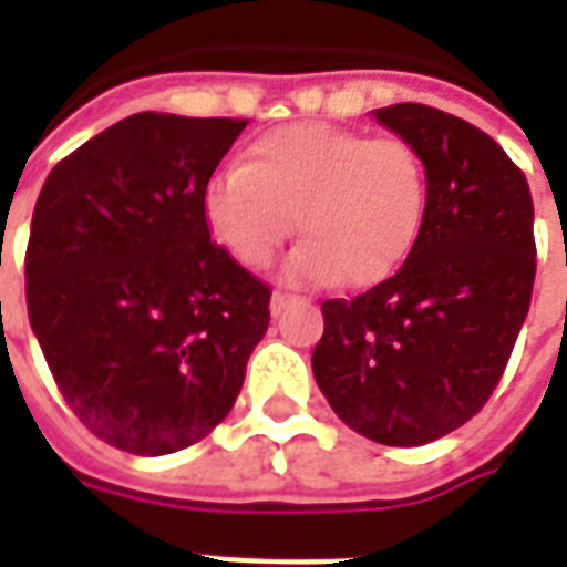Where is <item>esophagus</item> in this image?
Segmentation results:
<instances>
[{
  "label": "esophagus",
  "instance_id": "34e87169",
  "mask_svg": "<svg viewBox=\"0 0 567 567\" xmlns=\"http://www.w3.org/2000/svg\"><path fill=\"white\" fill-rule=\"evenodd\" d=\"M291 303V295H285V291H272L270 297V309H272V316H279L285 307Z\"/></svg>",
  "mask_w": 567,
  "mask_h": 567
}]
</instances>
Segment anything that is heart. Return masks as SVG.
<instances>
[{"instance_id": "b5f03b06", "label": "heart", "mask_w": 567, "mask_h": 567, "mask_svg": "<svg viewBox=\"0 0 567 567\" xmlns=\"http://www.w3.org/2000/svg\"><path fill=\"white\" fill-rule=\"evenodd\" d=\"M425 206L427 166L413 142L333 124L272 130L203 190L212 236L251 270L272 264L297 218L303 243L285 260L295 285L385 279L410 255Z\"/></svg>"}]
</instances>
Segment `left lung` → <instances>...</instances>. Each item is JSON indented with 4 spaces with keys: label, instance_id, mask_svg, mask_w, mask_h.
Returning a JSON list of instances; mask_svg holds the SVG:
<instances>
[{
    "label": "left lung",
    "instance_id": "left-lung-1",
    "mask_svg": "<svg viewBox=\"0 0 567 567\" xmlns=\"http://www.w3.org/2000/svg\"><path fill=\"white\" fill-rule=\"evenodd\" d=\"M373 115L422 151L425 218L394 276L321 303L312 373L352 431L422 446L474 419L504 377L535 288V206L474 124L419 103Z\"/></svg>",
    "mask_w": 567,
    "mask_h": 567
}]
</instances>
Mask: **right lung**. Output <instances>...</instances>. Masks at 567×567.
Wrapping results in <instances>:
<instances>
[{"mask_svg": "<svg viewBox=\"0 0 567 567\" xmlns=\"http://www.w3.org/2000/svg\"><path fill=\"white\" fill-rule=\"evenodd\" d=\"M248 121L140 112L35 199L27 309L69 410L133 455L218 425L270 324V285L212 243L203 190Z\"/></svg>", "mask_w": 567, "mask_h": 567, "instance_id": "add662e5", "label": "right lung"}]
</instances>
